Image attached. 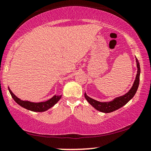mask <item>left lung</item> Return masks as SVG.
<instances>
[{
	"instance_id": "8db88e82",
	"label": "left lung",
	"mask_w": 151,
	"mask_h": 151,
	"mask_svg": "<svg viewBox=\"0 0 151 151\" xmlns=\"http://www.w3.org/2000/svg\"><path fill=\"white\" fill-rule=\"evenodd\" d=\"M136 61H137V66L138 69L137 74V76H136L135 81L133 83V86L127 93L124 94V95L119 96V97L116 98L113 101H110V102H99V101H97L96 100L91 99V98L88 97L86 95V93H85L84 96L86 101L96 110L102 112H105V113H109V112L115 111V110H117L119 108L124 106V105H126L134 97L135 93H137V91L139 85V77L141 70H140V65L137 58H136Z\"/></svg>"
}]
</instances>
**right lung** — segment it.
<instances>
[{
    "label": "right lung",
    "instance_id": "obj_1",
    "mask_svg": "<svg viewBox=\"0 0 151 151\" xmlns=\"http://www.w3.org/2000/svg\"><path fill=\"white\" fill-rule=\"evenodd\" d=\"M9 91H10V95L12 96V99L14 101L19 105L20 106L23 107L24 108L27 109V110H31V111L34 112H44L46 110H48L49 108H52L54 105L58 102L60 99H61L62 96H56L55 95L53 97L51 98L50 99L48 100V101H45V102H40V103H33L29 102V101H22V100L19 99L17 98L14 94L11 91L10 88H8Z\"/></svg>",
    "mask_w": 151,
    "mask_h": 151
}]
</instances>
